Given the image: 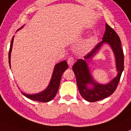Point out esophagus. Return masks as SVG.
I'll return each mask as SVG.
<instances>
[{
    "instance_id": "esophagus-1",
    "label": "esophagus",
    "mask_w": 131,
    "mask_h": 131,
    "mask_svg": "<svg viewBox=\"0 0 131 131\" xmlns=\"http://www.w3.org/2000/svg\"><path fill=\"white\" fill-rule=\"evenodd\" d=\"M74 58L72 57H70L68 58V60H67V63L69 65V67H72V66L74 64Z\"/></svg>"
}]
</instances>
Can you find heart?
I'll use <instances>...</instances> for the list:
<instances>
[{"label": "heart", "mask_w": 131, "mask_h": 131, "mask_svg": "<svg viewBox=\"0 0 131 131\" xmlns=\"http://www.w3.org/2000/svg\"><path fill=\"white\" fill-rule=\"evenodd\" d=\"M96 42H97V38H96V36H91L85 43L84 49L85 50H89L95 45Z\"/></svg>", "instance_id": "b5f03b06"}]
</instances>
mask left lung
<instances>
[{
    "mask_svg": "<svg viewBox=\"0 0 131 131\" xmlns=\"http://www.w3.org/2000/svg\"><path fill=\"white\" fill-rule=\"evenodd\" d=\"M104 43L111 47L116 57L118 75L107 84H101L95 82L92 77L86 61L91 58L97 52ZM124 69V54L121 48L120 38L115 30L106 24V30L102 40L97 43L90 52L84 56V59H79L72 67L76 78L79 91L82 97L88 102H96L110 96L115 91ZM88 84L93 85L89 88Z\"/></svg>",
    "mask_w": 131,
    "mask_h": 131,
    "instance_id": "obj_1",
    "label": "left lung"
}]
</instances>
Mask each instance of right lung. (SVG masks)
<instances>
[{
    "label": "right lung",
    "instance_id": "1",
    "mask_svg": "<svg viewBox=\"0 0 131 131\" xmlns=\"http://www.w3.org/2000/svg\"><path fill=\"white\" fill-rule=\"evenodd\" d=\"M23 27L20 28L21 29ZM13 42H14V36L12 39L11 45H10V51L8 53V59H9V64L10 67V56H11ZM68 68V64L67 61H61L60 63H57L55 66L54 68L52 76H51V80L49 82V84L48 85V88L43 91L38 93L36 94H33V95H30V94H26L21 91V93L26 97L32 101H39V102H47L51 101L55 96L58 91L59 88L60 82L62 77L63 72Z\"/></svg>",
    "mask_w": 131,
    "mask_h": 131
}]
</instances>
